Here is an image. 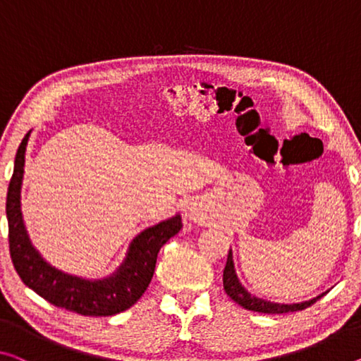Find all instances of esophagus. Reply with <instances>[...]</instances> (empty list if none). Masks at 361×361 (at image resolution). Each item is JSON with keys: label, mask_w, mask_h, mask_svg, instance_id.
I'll use <instances>...</instances> for the list:
<instances>
[{"label": "esophagus", "mask_w": 361, "mask_h": 361, "mask_svg": "<svg viewBox=\"0 0 361 361\" xmlns=\"http://www.w3.org/2000/svg\"><path fill=\"white\" fill-rule=\"evenodd\" d=\"M187 216H188V218H190V219H193V209H192V208H187Z\"/></svg>", "instance_id": "obj_1"}]
</instances>
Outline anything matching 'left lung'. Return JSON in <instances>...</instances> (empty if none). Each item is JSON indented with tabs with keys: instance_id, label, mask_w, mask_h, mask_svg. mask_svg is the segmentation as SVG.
<instances>
[{
	"instance_id": "1",
	"label": "left lung",
	"mask_w": 361,
	"mask_h": 361,
	"mask_svg": "<svg viewBox=\"0 0 361 361\" xmlns=\"http://www.w3.org/2000/svg\"><path fill=\"white\" fill-rule=\"evenodd\" d=\"M223 284L227 295H229L235 303L240 305V307H243L245 310H250V312L268 313V314L300 312V310L308 308L310 305H313L318 298L324 295V293H321V295L312 298V300L300 302V303H274V302L264 300V298L255 297L240 284V281H238V277L235 274V268H234V259H232V250H229V255H227V262H226V268L223 274Z\"/></svg>"
}]
</instances>
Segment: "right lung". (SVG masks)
Masks as SVG:
<instances>
[{
	"label": "right lung",
	"mask_w": 361,
	"mask_h": 361,
	"mask_svg": "<svg viewBox=\"0 0 361 361\" xmlns=\"http://www.w3.org/2000/svg\"><path fill=\"white\" fill-rule=\"evenodd\" d=\"M30 132L22 138L14 159L6 198L9 253L19 277L27 287L54 307L84 316H113L130 308L152 282L158 252L182 229L179 214L140 232L130 242L123 264L104 279L63 273L47 263L32 245L20 212V187L24 179L25 147Z\"/></svg>",
	"instance_id": "obj_1"
}]
</instances>
